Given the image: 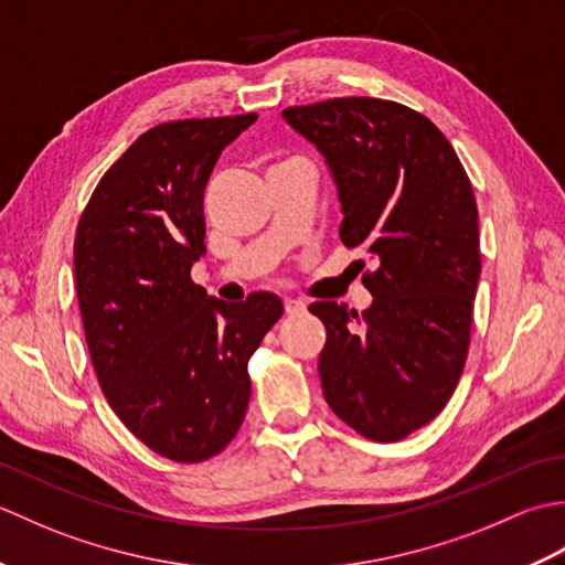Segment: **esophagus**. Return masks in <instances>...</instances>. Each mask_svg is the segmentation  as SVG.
I'll return each mask as SVG.
<instances>
[{"mask_svg":"<svg viewBox=\"0 0 565 565\" xmlns=\"http://www.w3.org/2000/svg\"><path fill=\"white\" fill-rule=\"evenodd\" d=\"M284 310H286V316H301V313H306V303L301 301V298H286Z\"/></svg>","mask_w":565,"mask_h":565,"instance_id":"esophagus-1","label":"esophagus"}]
</instances>
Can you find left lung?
<instances>
[{"instance_id":"left-lung-1","label":"left lung","mask_w":565,"mask_h":565,"mask_svg":"<svg viewBox=\"0 0 565 565\" xmlns=\"http://www.w3.org/2000/svg\"><path fill=\"white\" fill-rule=\"evenodd\" d=\"M284 118L326 154L344 247L376 262L362 276L374 296L362 316L310 306L328 330L322 393L362 437L398 441L444 411L471 344L481 276L471 179L441 130L398 102L340 97Z\"/></svg>"}]
</instances>
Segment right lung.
Instances as JSON below:
<instances>
[{
	"mask_svg": "<svg viewBox=\"0 0 565 565\" xmlns=\"http://www.w3.org/2000/svg\"><path fill=\"white\" fill-rule=\"evenodd\" d=\"M257 114L146 130L82 211L75 284L89 356L118 419L154 454L199 463L237 435L247 362L281 318L271 294L231 306L191 281L206 252L203 189Z\"/></svg>",
	"mask_w": 565,
	"mask_h": 565,
	"instance_id": "1",
	"label": "right lung"
}]
</instances>
